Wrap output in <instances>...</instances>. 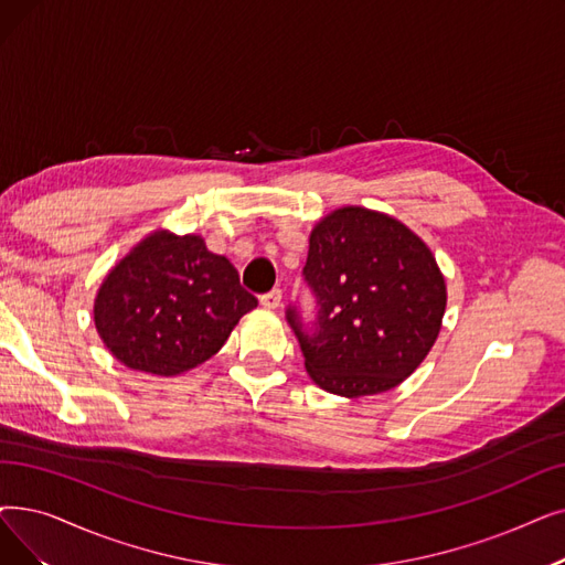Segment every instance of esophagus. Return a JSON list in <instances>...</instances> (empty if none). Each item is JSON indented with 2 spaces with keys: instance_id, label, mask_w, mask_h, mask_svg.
Here are the masks:
<instances>
[{
  "instance_id": "34e87169",
  "label": "esophagus",
  "mask_w": 565,
  "mask_h": 565,
  "mask_svg": "<svg viewBox=\"0 0 565 565\" xmlns=\"http://www.w3.org/2000/svg\"><path fill=\"white\" fill-rule=\"evenodd\" d=\"M260 305H263L265 309H277V307L281 305V288H273V290L263 292V296H260Z\"/></svg>"
}]
</instances>
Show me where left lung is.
Here are the masks:
<instances>
[{
	"label": "left lung",
	"mask_w": 565,
	"mask_h": 565,
	"mask_svg": "<svg viewBox=\"0 0 565 565\" xmlns=\"http://www.w3.org/2000/svg\"><path fill=\"white\" fill-rule=\"evenodd\" d=\"M313 298L286 307L309 376L332 395L392 390L415 372L440 330L446 281L427 244L397 218L343 207L311 231L302 267Z\"/></svg>",
	"instance_id": "1"
}]
</instances>
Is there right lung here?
Listing matches in <instances>:
<instances>
[{"label":"right lung","mask_w":565,"mask_h":565,"mask_svg":"<svg viewBox=\"0 0 565 565\" xmlns=\"http://www.w3.org/2000/svg\"><path fill=\"white\" fill-rule=\"evenodd\" d=\"M258 300L199 235L157 233L121 258L94 302V323L131 370L175 376L210 360Z\"/></svg>","instance_id":"obj_1"}]
</instances>
